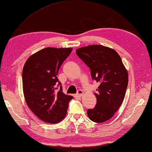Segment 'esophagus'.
<instances>
[{
	"label": "esophagus",
	"mask_w": 152,
	"mask_h": 152,
	"mask_svg": "<svg viewBox=\"0 0 152 152\" xmlns=\"http://www.w3.org/2000/svg\"><path fill=\"white\" fill-rule=\"evenodd\" d=\"M84 94V92L83 90H81V89H79L77 91V95L79 96H82V95Z\"/></svg>",
	"instance_id": "34e87169"
}]
</instances>
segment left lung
I'll list each match as a JSON object with an SVG mask.
<instances>
[{
	"instance_id": "8db88e82",
	"label": "left lung",
	"mask_w": 152,
	"mask_h": 152,
	"mask_svg": "<svg viewBox=\"0 0 152 152\" xmlns=\"http://www.w3.org/2000/svg\"><path fill=\"white\" fill-rule=\"evenodd\" d=\"M76 54L90 70L93 80L100 85L94 94L96 106L87 114L92 122L110 120L119 109L128 84V72L114 50L102 45H90L77 49Z\"/></svg>"
}]
</instances>
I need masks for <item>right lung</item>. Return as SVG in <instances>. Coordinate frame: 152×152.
I'll use <instances>...</instances> for the list:
<instances>
[{"instance_id": "add662e5", "label": "right lung", "mask_w": 152, "mask_h": 152, "mask_svg": "<svg viewBox=\"0 0 152 152\" xmlns=\"http://www.w3.org/2000/svg\"><path fill=\"white\" fill-rule=\"evenodd\" d=\"M72 48H45L27 60L23 70L24 98L30 110L44 122L56 124L66 114L72 96L62 92L57 75Z\"/></svg>"}]
</instances>
